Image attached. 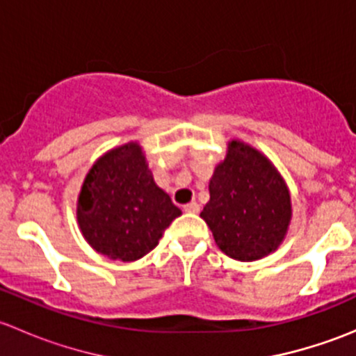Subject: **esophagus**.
Masks as SVG:
<instances>
[{
    "instance_id": "1",
    "label": "esophagus",
    "mask_w": 356,
    "mask_h": 356,
    "mask_svg": "<svg viewBox=\"0 0 356 356\" xmlns=\"http://www.w3.org/2000/svg\"><path fill=\"white\" fill-rule=\"evenodd\" d=\"M184 211H188V213H198L200 204L196 201H191V203L184 204Z\"/></svg>"
}]
</instances>
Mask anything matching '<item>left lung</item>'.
I'll list each match as a JSON object with an SVG mask.
<instances>
[{"label": "left lung", "mask_w": 356, "mask_h": 356, "mask_svg": "<svg viewBox=\"0 0 356 356\" xmlns=\"http://www.w3.org/2000/svg\"><path fill=\"white\" fill-rule=\"evenodd\" d=\"M208 191L200 217L227 257L254 261L282 245L293 217L289 188L264 153L231 139Z\"/></svg>", "instance_id": "obj_1"}]
</instances>
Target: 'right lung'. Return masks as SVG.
<instances>
[{
    "label": "right lung",
    "instance_id": "1",
    "mask_svg": "<svg viewBox=\"0 0 356 356\" xmlns=\"http://www.w3.org/2000/svg\"><path fill=\"white\" fill-rule=\"evenodd\" d=\"M182 211L158 188L138 141L102 155L77 198V224L92 250L110 260L136 261L160 241Z\"/></svg>",
    "mask_w": 356,
    "mask_h": 356
}]
</instances>
